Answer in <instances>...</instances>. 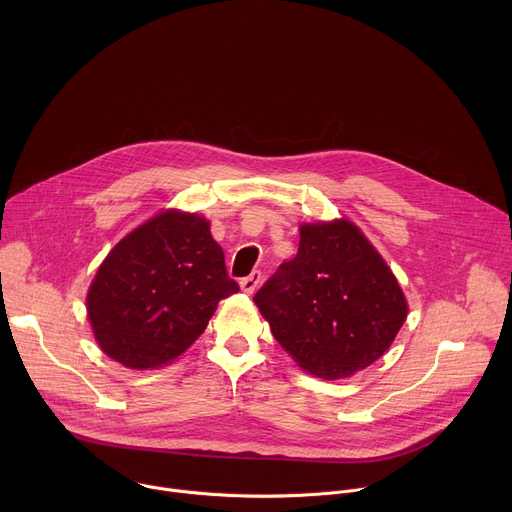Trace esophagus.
<instances>
[{"label": "esophagus", "mask_w": 512, "mask_h": 512, "mask_svg": "<svg viewBox=\"0 0 512 512\" xmlns=\"http://www.w3.org/2000/svg\"><path fill=\"white\" fill-rule=\"evenodd\" d=\"M261 271H253L251 275H247V277H243L241 279V289L245 291V294H253V291L259 287V283H261Z\"/></svg>", "instance_id": "34e87169"}]
</instances>
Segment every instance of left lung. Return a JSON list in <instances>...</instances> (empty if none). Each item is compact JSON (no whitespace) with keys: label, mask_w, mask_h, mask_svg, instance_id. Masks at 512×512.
<instances>
[{"label":"left lung","mask_w":512,"mask_h":512,"mask_svg":"<svg viewBox=\"0 0 512 512\" xmlns=\"http://www.w3.org/2000/svg\"><path fill=\"white\" fill-rule=\"evenodd\" d=\"M253 302L291 358L326 381L367 369L407 318L393 271L350 221L302 225L298 255Z\"/></svg>","instance_id":"obj_1"}]
</instances>
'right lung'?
<instances>
[{"mask_svg": "<svg viewBox=\"0 0 512 512\" xmlns=\"http://www.w3.org/2000/svg\"><path fill=\"white\" fill-rule=\"evenodd\" d=\"M237 291L206 218L166 210L113 247L89 287L87 312L107 356L127 369H158Z\"/></svg>", "mask_w": 512, "mask_h": 512, "instance_id": "add662e5", "label": "right lung"}]
</instances>
